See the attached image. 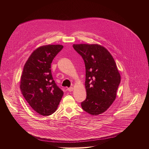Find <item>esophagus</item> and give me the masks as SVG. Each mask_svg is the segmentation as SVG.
Returning <instances> with one entry per match:
<instances>
[{"instance_id":"1","label":"esophagus","mask_w":149,"mask_h":149,"mask_svg":"<svg viewBox=\"0 0 149 149\" xmlns=\"http://www.w3.org/2000/svg\"><path fill=\"white\" fill-rule=\"evenodd\" d=\"M67 90H68L69 92H71V91H72V90H73V87L68 88H67Z\"/></svg>"}]
</instances>
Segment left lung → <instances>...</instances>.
<instances>
[{
	"mask_svg": "<svg viewBox=\"0 0 149 149\" xmlns=\"http://www.w3.org/2000/svg\"><path fill=\"white\" fill-rule=\"evenodd\" d=\"M74 49L82 58L86 66L87 91L82 109L97 116L107 110L116 97L120 83V75L110 53L97 44L73 45Z\"/></svg>",
	"mask_w": 149,
	"mask_h": 149,
	"instance_id": "8db88e82",
	"label": "left lung"
}]
</instances>
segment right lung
<instances>
[{"label": "right lung", "mask_w": 149, "mask_h": 149, "mask_svg": "<svg viewBox=\"0 0 149 149\" xmlns=\"http://www.w3.org/2000/svg\"><path fill=\"white\" fill-rule=\"evenodd\" d=\"M61 45L42 46L26 61L20 78V88L29 105L42 116H49L58 108L63 94L52 75L51 63L62 49Z\"/></svg>", "instance_id": "add662e5"}]
</instances>
